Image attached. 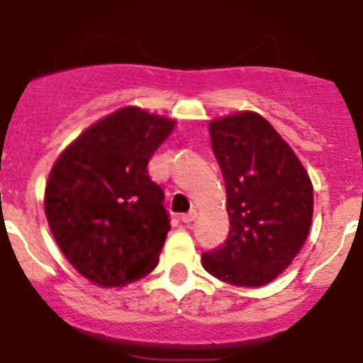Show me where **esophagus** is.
I'll list each match as a JSON object with an SVG mask.
<instances>
[{"instance_id": "1", "label": "esophagus", "mask_w": 363, "mask_h": 363, "mask_svg": "<svg viewBox=\"0 0 363 363\" xmlns=\"http://www.w3.org/2000/svg\"><path fill=\"white\" fill-rule=\"evenodd\" d=\"M179 220L184 221V223H187V225H191L192 221L196 220V211H194V209H191V211H189V213L182 214V216H179Z\"/></svg>"}]
</instances>
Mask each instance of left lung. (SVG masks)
Instances as JSON below:
<instances>
[{"label": "left lung", "mask_w": 363, "mask_h": 363, "mask_svg": "<svg viewBox=\"0 0 363 363\" xmlns=\"http://www.w3.org/2000/svg\"><path fill=\"white\" fill-rule=\"evenodd\" d=\"M213 152L225 179L229 236L201 255L218 280L259 287L289 267L313 220V185L280 134L256 112L211 121Z\"/></svg>", "instance_id": "8db88e82"}]
</instances>
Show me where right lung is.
I'll list each match as a JSON object with an SVG mask.
<instances>
[{
    "label": "right lung",
    "mask_w": 363,
    "mask_h": 363,
    "mask_svg": "<svg viewBox=\"0 0 363 363\" xmlns=\"http://www.w3.org/2000/svg\"><path fill=\"white\" fill-rule=\"evenodd\" d=\"M172 127L174 120L120 108L54 163L45 214L65 258L94 284H130L158 265L171 220L147 165Z\"/></svg>",
    "instance_id": "add662e5"
}]
</instances>
